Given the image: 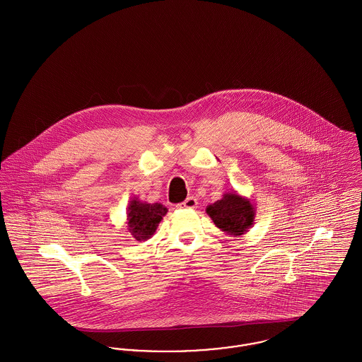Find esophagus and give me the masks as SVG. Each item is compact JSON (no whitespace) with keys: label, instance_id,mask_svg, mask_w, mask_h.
<instances>
[{"label":"esophagus","instance_id":"34e87169","mask_svg":"<svg viewBox=\"0 0 362 362\" xmlns=\"http://www.w3.org/2000/svg\"><path fill=\"white\" fill-rule=\"evenodd\" d=\"M197 205H198V201L195 199L194 197H189V198H186V201L177 204L176 208H179V209H194V208H197Z\"/></svg>","mask_w":362,"mask_h":362}]
</instances>
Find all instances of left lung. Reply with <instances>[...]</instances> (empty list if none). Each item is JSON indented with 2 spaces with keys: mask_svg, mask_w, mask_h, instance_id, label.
Wrapping results in <instances>:
<instances>
[{
  "mask_svg": "<svg viewBox=\"0 0 362 362\" xmlns=\"http://www.w3.org/2000/svg\"><path fill=\"white\" fill-rule=\"evenodd\" d=\"M206 214L223 233L230 237H240L253 226L256 211L250 198L233 190L224 193L216 202L209 204Z\"/></svg>",
  "mask_w": 362,
  "mask_h": 362,
  "instance_id": "1",
  "label": "left lung"
}]
</instances>
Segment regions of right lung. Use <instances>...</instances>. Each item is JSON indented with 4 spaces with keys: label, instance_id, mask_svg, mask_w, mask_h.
<instances>
[{
    "label": "right lung",
    "instance_id": "add662e5",
    "mask_svg": "<svg viewBox=\"0 0 362 362\" xmlns=\"http://www.w3.org/2000/svg\"><path fill=\"white\" fill-rule=\"evenodd\" d=\"M167 212L168 209L163 204H148L134 197L131 198L127 211V230L138 241H146L154 235Z\"/></svg>",
    "mask_w": 362,
    "mask_h": 362
}]
</instances>
